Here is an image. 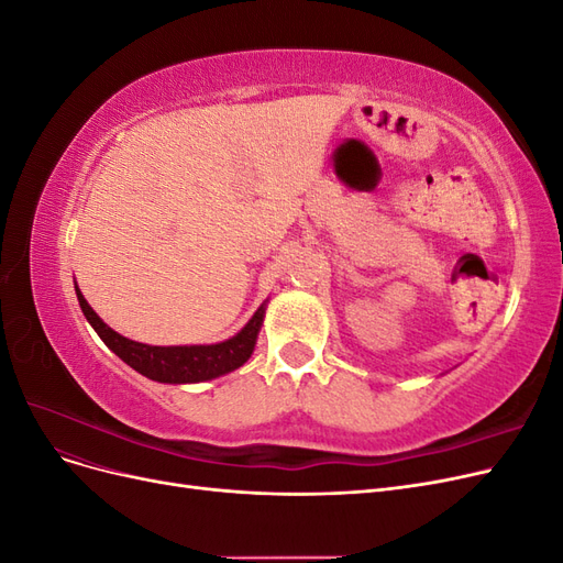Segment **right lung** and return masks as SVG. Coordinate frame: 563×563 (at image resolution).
I'll return each mask as SVG.
<instances>
[{
    "mask_svg": "<svg viewBox=\"0 0 563 563\" xmlns=\"http://www.w3.org/2000/svg\"><path fill=\"white\" fill-rule=\"evenodd\" d=\"M79 308L87 317V321L93 327V331L103 338V343L119 356V360L126 362L131 368L143 373L145 378L157 380V383H203L218 376H225V373L240 368L249 362L253 354L255 338L263 327L265 317V302L261 305L255 314L249 319L246 327L223 340V343L216 345H176V347H157V345H145L135 343L124 335L112 331L108 323L100 319L87 298L81 296L79 288L75 286Z\"/></svg>",
    "mask_w": 563,
    "mask_h": 563,
    "instance_id": "add662e5",
    "label": "right lung"
}]
</instances>
